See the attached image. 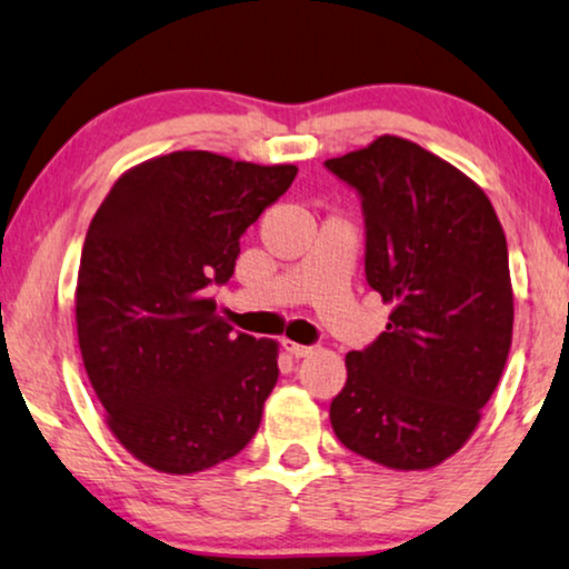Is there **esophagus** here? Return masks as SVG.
I'll use <instances>...</instances> for the list:
<instances>
[{
    "label": "esophagus",
    "mask_w": 569,
    "mask_h": 569,
    "mask_svg": "<svg viewBox=\"0 0 569 569\" xmlns=\"http://www.w3.org/2000/svg\"><path fill=\"white\" fill-rule=\"evenodd\" d=\"M283 349L289 351L293 359H301V357L312 355V347H305V343H293V341H283Z\"/></svg>",
    "instance_id": "esophagus-1"
}]
</instances>
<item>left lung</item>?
<instances>
[{
	"label": "left lung",
	"instance_id": "1",
	"mask_svg": "<svg viewBox=\"0 0 569 569\" xmlns=\"http://www.w3.org/2000/svg\"><path fill=\"white\" fill-rule=\"evenodd\" d=\"M362 197L368 283L391 307L347 355L330 426L347 449L430 470L476 433L512 347L507 236L491 199L455 164L401 136L326 160Z\"/></svg>",
	"mask_w": 569,
	"mask_h": 569
}]
</instances>
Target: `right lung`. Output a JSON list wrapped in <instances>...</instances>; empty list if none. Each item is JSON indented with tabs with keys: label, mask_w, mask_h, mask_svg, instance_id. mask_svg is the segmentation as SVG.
Instances as JSON below:
<instances>
[{
	"label": "right lung",
	"mask_w": 569,
	"mask_h": 569,
	"mask_svg": "<svg viewBox=\"0 0 569 569\" xmlns=\"http://www.w3.org/2000/svg\"><path fill=\"white\" fill-rule=\"evenodd\" d=\"M297 164L172 152L114 181L86 233L76 326L104 422L139 462L193 476L239 455L278 380V341L231 333L207 286Z\"/></svg>",
	"instance_id": "add662e5"
}]
</instances>
